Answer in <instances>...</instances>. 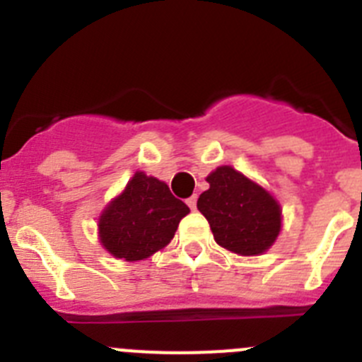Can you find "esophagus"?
<instances>
[{"label":"esophagus","mask_w":362,"mask_h":362,"mask_svg":"<svg viewBox=\"0 0 362 362\" xmlns=\"http://www.w3.org/2000/svg\"><path fill=\"white\" fill-rule=\"evenodd\" d=\"M196 203H197L196 196H192V197H188V199H187V204L190 206V210H196Z\"/></svg>","instance_id":"esophagus-1"}]
</instances>
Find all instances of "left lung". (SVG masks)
I'll return each instance as SVG.
<instances>
[{"instance_id": "obj_1", "label": "left lung", "mask_w": 362, "mask_h": 362, "mask_svg": "<svg viewBox=\"0 0 362 362\" xmlns=\"http://www.w3.org/2000/svg\"><path fill=\"white\" fill-rule=\"evenodd\" d=\"M206 181L210 188L199 196L197 209L217 245L241 255L268 250L281 230L277 201L232 166H219Z\"/></svg>"}]
</instances>
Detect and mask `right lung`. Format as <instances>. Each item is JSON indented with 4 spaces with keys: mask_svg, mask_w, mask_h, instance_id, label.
<instances>
[{
    "mask_svg": "<svg viewBox=\"0 0 362 362\" xmlns=\"http://www.w3.org/2000/svg\"><path fill=\"white\" fill-rule=\"evenodd\" d=\"M188 212L163 181L137 172L99 219V238L114 257L139 261L168 245Z\"/></svg>",
    "mask_w": 362,
    "mask_h": 362,
    "instance_id": "right-lung-1",
    "label": "right lung"
}]
</instances>
